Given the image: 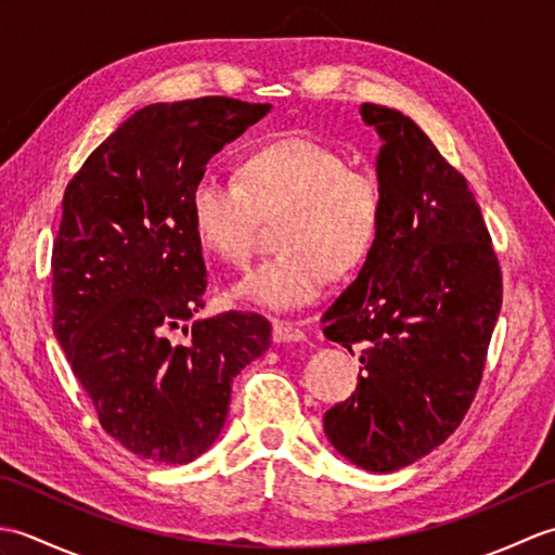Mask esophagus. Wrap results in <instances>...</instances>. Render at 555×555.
Returning a JSON list of instances; mask_svg holds the SVG:
<instances>
[{
	"label": "esophagus",
	"mask_w": 555,
	"mask_h": 555,
	"mask_svg": "<svg viewBox=\"0 0 555 555\" xmlns=\"http://www.w3.org/2000/svg\"><path fill=\"white\" fill-rule=\"evenodd\" d=\"M271 338H274V344H298V340H305V334L293 322L274 320V324H271Z\"/></svg>",
	"instance_id": "34e87169"
}]
</instances>
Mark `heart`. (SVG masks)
<instances>
[{"label": "heart", "mask_w": 555, "mask_h": 555, "mask_svg": "<svg viewBox=\"0 0 555 555\" xmlns=\"http://www.w3.org/2000/svg\"><path fill=\"white\" fill-rule=\"evenodd\" d=\"M382 217L376 173L305 135L255 145L235 167V181L207 173L188 195L197 243L233 267L250 262L259 221L279 219V253L233 288L235 298L269 310L305 308L322 298L332 274H356L379 241Z\"/></svg>", "instance_id": "1"}]
</instances>
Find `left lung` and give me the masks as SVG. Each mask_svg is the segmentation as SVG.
<instances>
[{"mask_svg": "<svg viewBox=\"0 0 555 555\" xmlns=\"http://www.w3.org/2000/svg\"><path fill=\"white\" fill-rule=\"evenodd\" d=\"M382 135L379 241L324 312V336L360 352L358 386L326 410L340 455L370 473L415 463L467 415L503 302L491 235L465 176L422 128L364 102Z\"/></svg>", "mask_w": 555, "mask_h": 555, "instance_id": "8db88e82", "label": "left lung"}]
</instances>
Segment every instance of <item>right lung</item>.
Masks as SVG:
<instances>
[{"mask_svg": "<svg viewBox=\"0 0 555 555\" xmlns=\"http://www.w3.org/2000/svg\"><path fill=\"white\" fill-rule=\"evenodd\" d=\"M269 109L231 98L150 104L66 185L52 328L102 429L138 457L185 465L203 455L227 422L235 374L271 346L257 312L186 324L207 291L188 195L207 162Z\"/></svg>", "mask_w": 555, "mask_h": 555, "instance_id": "right-lung-1", "label": "right lung"}]
</instances>
